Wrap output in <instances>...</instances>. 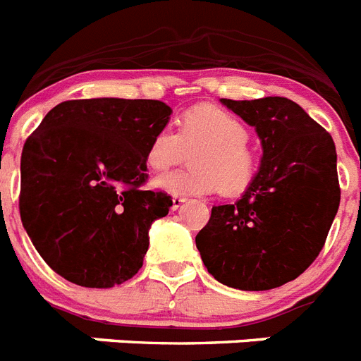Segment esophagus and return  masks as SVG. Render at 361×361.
Instances as JSON below:
<instances>
[{
    "mask_svg": "<svg viewBox=\"0 0 361 361\" xmlns=\"http://www.w3.org/2000/svg\"><path fill=\"white\" fill-rule=\"evenodd\" d=\"M171 202H173V204H171V208H173V210H178V208H180V206H183L184 202H186V197L175 195L173 199H171Z\"/></svg>",
    "mask_w": 361,
    "mask_h": 361,
    "instance_id": "esophagus-1",
    "label": "esophagus"
}]
</instances>
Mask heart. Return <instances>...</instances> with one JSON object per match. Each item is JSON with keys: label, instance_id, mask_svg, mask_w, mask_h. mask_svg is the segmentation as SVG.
Wrapping results in <instances>:
<instances>
[{"label": "heart", "instance_id": "1", "mask_svg": "<svg viewBox=\"0 0 361 361\" xmlns=\"http://www.w3.org/2000/svg\"><path fill=\"white\" fill-rule=\"evenodd\" d=\"M248 128L230 111L201 104L184 111L177 120V133L157 131L146 149V164L164 171L180 164L192 151L193 168L164 173L153 180L171 195H208L217 190L226 197L245 193L257 177L259 160L248 146Z\"/></svg>", "mask_w": 361, "mask_h": 361}]
</instances>
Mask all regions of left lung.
Segmentation results:
<instances>
[{
	"label": "left lung",
	"instance_id": "1",
	"mask_svg": "<svg viewBox=\"0 0 361 361\" xmlns=\"http://www.w3.org/2000/svg\"><path fill=\"white\" fill-rule=\"evenodd\" d=\"M254 126L263 157L235 204L212 208L195 243L208 272L239 290H270L309 269L340 206L336 146L295 102L221 98Z\"/></svg>",
	"mask_w": 361,
	"mask_h": 361
}]
</instances>
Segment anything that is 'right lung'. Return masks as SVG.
<instances>
[{
  "instance_id": "right-lung-1",
  "label": "right lung",
  "mask_w": 361,
  "mask_h": 361,
  "mask_svg": "<svg viewBox=\"0 0 361 361\" xmlns=\"http://www.w3.org/2000/svg\"><path fill=\"white\" fill-rule=\"evenodd\" d=\"M169 115L159 100H67L25 140L21 223L67 281L109 288L140 270L151 223L173 204L166 192L142 188L146 149Z\"/></svg>"
}]
</instances>
